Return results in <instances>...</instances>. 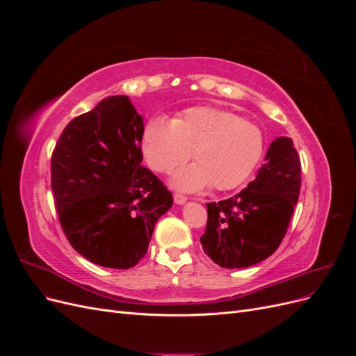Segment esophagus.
I'll return each instance as SVG.
<instances>
[{
	"label": "esophagus",
	"mask_w": 356,
	"mask_h": 356,
	"mask_svg": "<svg viewBox=\"0 0 356 356\" xmlns=\"http://www.w3.org/2000/svg\"><path fill=\"white\" fill-rule=\"evenodd\" d=\"M174 200H175V203L182 204V203H186V202H187V196L181 195V193H175V195H174Z\"/></svg>",
	"instance_id": "obj_1"
}]
</instances>
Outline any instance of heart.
I'll return each instance as SVG.
<instances>
[{
	"mask_svg": "<svg viewBox=\"0 0 356 356\" xmlns=\"http://www.w3.org/2000/svg\"><path fill=\"white\" fill-rule=\"evenodd\" d=\"M266 141L261 129L236 113L193 106L170 122L154 118L143 136L147 163L168 174L193 153L195 165L181 169L174 184L182 190H233L242 186L260 163Z\"/></svg>",
	"mask_w": 356,
	"mask_h": 356,
	"instance_id": "b5f03b06",
	"label": "heart"
}]
</instances>
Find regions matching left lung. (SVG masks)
Listing matches in <instances>:
<instances>
[{"instance_id": "8db88e82", "label": "left lung", "mask_w": 356, "mask_h": 356, "mask_svg": "<svg viewBox=\"0 0 356 356\" xmlns=\"http://www.w3.org/2000/svg\"><path fill=\"white\" fill-rule=\"evenodd\" d=\"M300 156L291 138H276L257 178L238 195L207 203L204 254L224 268L250 267L281 245L301 187Z\"/></svg>"}]
</instances>
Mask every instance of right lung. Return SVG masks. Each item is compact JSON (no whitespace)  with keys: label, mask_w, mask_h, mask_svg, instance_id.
Masks as SVG:
<instances>
[{"label":"right lung","mask_w":356,"mask_h":356,"mask_svg":"<svg viewBox=\"0 0 356 356\" xmlns=\"http://www.w3.org/2000/svg\"><path fill=\"white\" fill-rule=\"evenodd\" d=\"M143 117L127 96H110L63 129L51 153V190L60 227L75 251L110 268L147 254L172 193L144 168Z\"/></svg>","instance_id":"add662e5"}]
</instances>
